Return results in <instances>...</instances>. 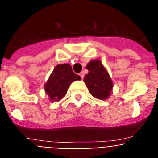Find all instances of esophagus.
<instances>
[{"label":"esophagus","instance_id":"obj_1","mask_svg":"<svg viewBox=\"0 0 158 158\" xmlns=\"http://www.w3.org/2000/svg\"><path fill=\"white\" fill-rule=\"evenodd\" d=\"M79 75H80V76H81V79H83V78H84V73H80V74H79Z\"/></svg>","mask_w":158,"mask_h":158}]
</instances>
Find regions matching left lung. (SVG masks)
<instances>
[{
  "mask_svg": "<svg viewBox=\"0 0 158 158\" xmlns=\"http://www.w3.org/2000/svg\"><path fill=\"white\" fill-rule=\"evenodd\" d=\"M89 73L84 78L92 96L100 100H106L110 96L113 84L109 74L100 60L89 62L86 66Z\"/></svg>",
  "mask_w": 158,
  "mask_h": 158,
  "instance_id": "left-lung-1",
  "label": "left lung"
}]
</instances>
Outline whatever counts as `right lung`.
<instances>
[{"label":"right lung","mask_w":158,"mask_h":158,"mask_svg":"<svg viewBox=\"0 0 158 158\" xmlns=\"http://www.w3.org/2000/svg\"><path fill=\"white\" fill-rule=\"evenodd\" d=\"M81 79L79 75L73 73L70 65H58L46 83L45 92L51 101H59L65 96L70 84Z\"/></svg>","instance_id":"obj_1"}]
</instances>
